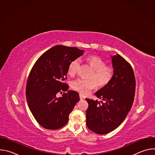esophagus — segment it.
Returning <instances> with one entry per match:
<instances>
[{
	"mask_svg": "<svg viewBox=\"0 0 155 155\" xmlns=\"http://www.w3.org/2000/svg\"><path fill=\"white\" fill-rule=\"evenodd\" d=\"M80 100H83L85 99V96L81 94H80Z\"/></svg>",
	"mask_w": 155,
	"mask_h": 155,
	"instance_id": "esophagus-1",
	"label": "esophagus"
}]
</instances>
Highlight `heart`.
<instances>
[{
	"mask_svg": "<svg viewBox=\"0 0 155 155\" xmlns=\"http://www.w3.org/2000/svg\"><path fill=\"white\" fill-rule=\"evenodd\" d=\"M84 60L93 69L90 76L92 78H78L74 81L72 83V87L75 90L83 94H86L95 88L97 84L99 87L105 86L114 77V68L111 65H105V60L100 56L93 54L87 55L84 57ZM79 65L80 63L77 59L72 60L68 65V74L71 76L75 75Z\"/></svg>",
	"mask_w": 155,
	"mask_h": 155,
	"instance_id": "obj_1",
	"label": "heart"
}]
</instances>
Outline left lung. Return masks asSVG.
Masks as SVG:
<instances>
[{
  "mask_svg": "<svg viewBox=\"0 0 155 155\" xmlns=\"http://www.w3.org/2000/svg\"><path fill=\"white\" fill-rule=\"evenodd\" d=\"M115 75L95 95L103 101L86 99V125L98 134H105L118 127L126 118L133 104L136 79L130 64L117 54L112 56Z\"/></svg>",
  "mask_w": 155,
  "mask_h": 155,
  "instance_id": "left-lung-1",
  "label": "left lung"
}]
</instances>
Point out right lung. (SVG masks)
Here are the masks:
<instances>
[{"instance_id": "obj_1", "label": "right lung", "mask_w": 155, "mask_h": 155, "mask_svg": "<svg viewBox=\"0 0 155 155\" xmlns=\"http://www.w3.org/2000/svg\"><path fill=\"white\" fill-rule=\"evenodd\" d=\"M83 53L76 47L56 45L42 54L33 65L27 81L26 99L34 117L43 127L54 130L68 123L80 97L77 92L68 91L69 85L64 81L69 63ZM59 92L63 94L57 98Z\"/></svg>"}]
</instances>
